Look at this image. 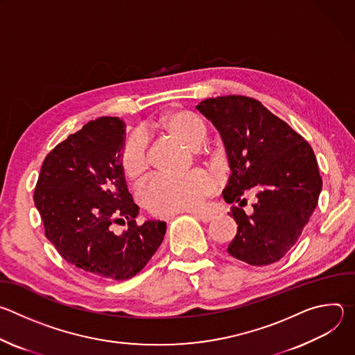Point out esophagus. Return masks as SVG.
<instances>
[{"label": "esophagus", "instance_id": "esophagus-1", "mask_svg": "<svg viewBox=\"0 0 355 355\" xmlns=\"http://www.w3.org/2000/svg\"><path fill=\"white\" fill-rule=\"evenodd\" d=\"M192 215H193L196 219H199L200 222H204V223H208V222H211V220L214 219V215H212V214H209V212L195 211V212H192Z\"/></svg>", "mask_w": 355, "mask_h": 355}]
</instances>
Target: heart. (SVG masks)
<instances>
[{
    "label": "heart",
    "instance_id": "b5f03b06",
    "mask_svg": "<svg viewBox=\"0 0 355 355\" xmlns=\"http://www.w3.org/2000/svg\"><path fill=\"white\" fill-rule=\"evenodd\" d=\"M151 129L166 133L189 148H195L207 137V126L195 114L173 110L163 114ZM119 166L132 182H140L147 174L146 143L140 135L128 137L119 150ZM215 180L205 171L193 170L180 177H157L141 191L143 205L155 215L167 216L198 209L214 193Z\"/></svg>",
    "mask_w": 355,
    "mask_h": 355
}]
</instances>
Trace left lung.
I'll list each match as a JSON object with an SVG mask.
<instances>
[{
  "label": "left lung",
  "instance_id": "1",
  "mask_svg": "<svg viewBox=\"0 0 355 355\" xmlns=\"http://www.w3.org/2000/svg\"><path fill=\"white\" fill-rule=\"evenodd\" d=\"M196 110L219 130L226 147L232 175L223 199L240 202L229 212L237 233L227 252L250 266L277 263L295 245L318 205L322 177L313 148L254 98H208ZM252 186L259 191L258 202L247 216L241 196Z\"/></svg>",
  "mask_w": 355,
  "mask_h": 355
}]
</instances>
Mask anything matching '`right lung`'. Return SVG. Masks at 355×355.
I'll return each mask as SVG.
<instances>
[{
  "label": "right lung",
  "instance_id": "right-lung-1",
  "mask_svg": "<svg viewBox=\"0 0 355 355\" xmlns=\"http://www.w3.org/2000/svg\"><path fill=\"white\" fill-rule=\"evenodd\" d=\"M125 123L89 121L44 157L33 200L44 234L59 254L88 275L125 281L144 268L160 247L166 222L137 225L139 207L119 166ZM128 220L116 235L112 225Z\"/></svg>",
  "mask_w": 355,
  "mask_h": 355
}]
</instances>
